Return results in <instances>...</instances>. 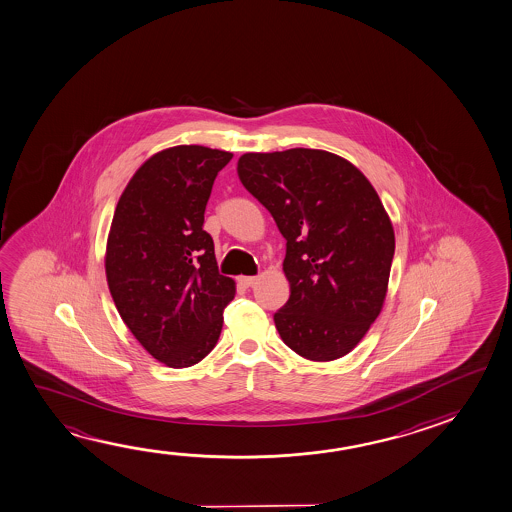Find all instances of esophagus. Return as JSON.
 <instances>
[{
    "mask_svg": "<svg viewBox=\"0 0 512 512\" xmlns=\"http://www.w3.org/2000/svg\"><path fill=\"white\" fill-rule=\"evenodd\" d=\"M257 280H259V277H241V284L244 287H252V285L257 284Z\"/></svg>",
    "mask_w": 512,
    "mask_h": 512,
    "instance_id": "esophagus-1",
    "label": "esophagus"
}]
</instances>
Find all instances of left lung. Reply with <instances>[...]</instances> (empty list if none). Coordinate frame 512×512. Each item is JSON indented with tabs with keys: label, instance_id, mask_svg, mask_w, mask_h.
Returning <instances> with one entry per match:
<instances>
[{
	"label": "left lung",
	"instance_id": "1",
	"mask_svg": "<svg viewBox=\"0 0 512 512\" xmlns=\"http://www.w3.org/2000/svg\"><path fill=\"white\" fill-rule=\"evenodd\" d=\"M237 175L287 241L282 341L309 361L344 357L386 300L394 230L377 191L352 162L309 148L244 153Z\"/></svg>",
	"mask_w": 512,
	"mask_h": 512
}]
</instances>
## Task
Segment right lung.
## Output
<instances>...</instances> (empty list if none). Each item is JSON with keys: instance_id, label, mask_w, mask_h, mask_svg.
Segmentation results:
<instances>
[{"instance_id": "right-lung-1", "label": "right lung", "mask_w": 512, "mask_h": 512, "mask_svg": "<svg viewBox=\"0 0 512 512\" xmlns=\"http://www.w3.org/2000/svg\"><path fill=\"white\" fill-rule=\"evenodd\" d=\"M234 155L205 146L159 151L135 171L110 225L105 273L119 316L144 350L189 368L218 343L235 282L219 275L205 207Z\"/></svg>"}]
</instances>
